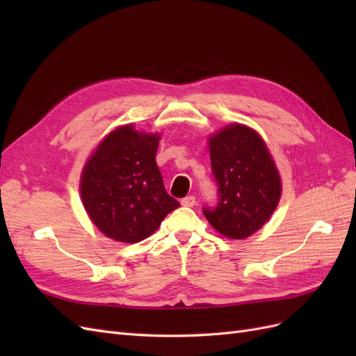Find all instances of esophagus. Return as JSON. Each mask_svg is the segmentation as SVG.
Wrapping results in <instances>:
<instances>
[{
    "label": "esophagus",
    "instance_id": "1",
    "mask_svg": "<svg viewBox=\"0 0 356 356\" xmlns=\"http://www.w3.org/2000/svg\"><path fill=\"white\" fill-rule=\"evenodd\" d=\"M181 204H182V207H188V208L195 207V204H196V197L195 196H187V197H184V199L181 200Z\"/></svg>",
    "mask_w": 356,
    "mask_h": 356
}]
</instances>
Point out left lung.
Masks as SVG:
<instances>
[{
    "label": "left lung",
    "instance_id": "1",
    "mask_svg": "<svg viewBox=\"0 0 356 356\" xmlns=\"http://www.w3.org/2000/svg\"><path fill=\"white\" fill-rule=\"evenodd\" d=\"M217 184L215 207H203L212 227L230 239H245L270 218L281 199L275 161L252 129L230 124L209 139Z\"/></svg>",
    "mask_w": 356,
    "mask_h": 356
}]
</instances>
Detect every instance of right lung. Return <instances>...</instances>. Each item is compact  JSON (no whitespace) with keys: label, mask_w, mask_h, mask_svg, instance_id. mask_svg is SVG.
<instances>
[{"label":"right lung","mask_w":356,"mask_h":356,"mask_svg":"<svg viewBox=\"0 0 356 356\" xmlns=\"http://www.w3.org/2000/svg\"><path fill=\"white\" fill-rule=\"evenodd\" d=\"M159 135L115 129L96 148L81 175V199L105 236L136 243L154 233L179 203L168 195L156 163Z\"/></svg>","instance_id":"obj_1"}]
</instances>
